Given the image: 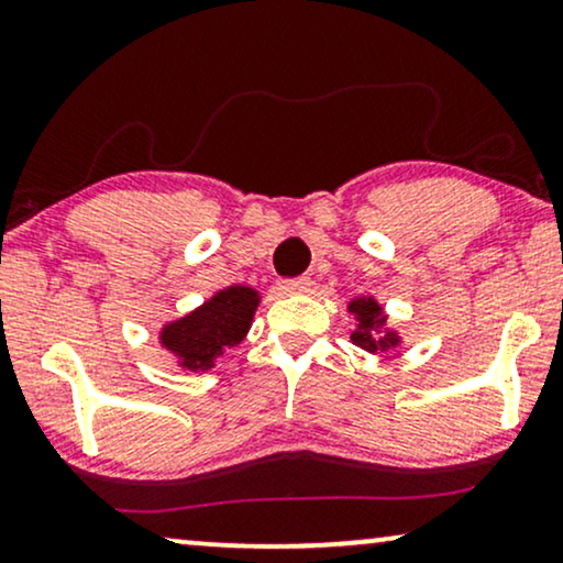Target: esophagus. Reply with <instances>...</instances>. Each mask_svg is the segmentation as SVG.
Segmentation results:
<instances>
[{
    "label": "esophagus",
    "mask_w": 563,
    "mask_h": 563,
    "mask_svg": "<svg viewBox=\"0 0 563 563\" xmlns=\"http://www.w3.org/2000/svg\"><path fill=\"white\" fill-rule=\"evenodd\" d=\"M312 282L310 276H297V279H282L279 282V289L284 295H302V291H310Z\"/></svg>",
    "instance_id": "esophagus-1"
}]
</instances>
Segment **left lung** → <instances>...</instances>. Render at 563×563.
<instances>
[{
  "mask_svg": "<svg viewBox=\"0 0 563 563\" xmlns=\"http://www.w3.org/2000/svg\"><path fill=\"white\" fill-rule=\"evenodd\" d=\"M349 312L356 316V331L352 333V341L364 352H388V349L398 346V335L393 331L377 333L379 328H385L383 308L372 297H360L349 302Z\"/></svg>",
  "mask_w": 563,
  "mask_h": 563,
  "instance_id": "obj_1",
  "label": "left lung"
}]
</instances>
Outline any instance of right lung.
Returning <instances> with one entry per match:
<instances>
[{
    "instance_id": "1",
    "label": "right lung",
    "mask_w": 563,
    "mask_h": 563,
    "mask_svg": "<svg viewBox=\"0 0 563 563\" xmlns=\"http://www.w3.org/2000/svg\"><path fill=\"white\" fill-rule=\"evenodd\" d=\"M258 299V291L240 287V284L217 291L201 308L175 323H167L159 331V344L178 356V364L184 369H211L219 354L245 339Z\"/></svg>"
}]
</instances>
